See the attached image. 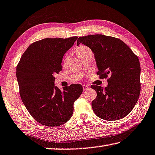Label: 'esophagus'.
I'll list each match as a JSON object with an SVG mask.
<instances>
[{
	"instance_id": "1",
	"label": "esophagus",
	"mask_w": 155,
	"mask_h": 155,
	"mask_svg": "<svg viewBox=\"0 0 155 155\" xmlns=\"http://www.w3.org/2000/svg\"><path fill=\"white\" fill-rule=\"evenodd\" d=\"M82 87H83V89H84V90H87V89H89V87H88V86L86 85V84H83Z\"/></svg>"
}]
</instances>
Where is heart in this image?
<instances>
[{
  "label": "heart",
  "instance_id": "heart-1",
  "mask_svg": "<svg viewBox=\"0 0 155 155\" xmlns=\"http://www.w3.org/2000/svg\"><path fill=\"white\" fill-rule=\"evenodd\" d=\"M91 53V50H90L89 48L84 45H80V46H78L77 48H76V54L78 57H81L84 54H88Z\"/></svg>",
  "mask_w": 155,
  "mask_h": 155
}]
</instances>
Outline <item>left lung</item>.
<instances>
[{
	"label": "left lung",
	"mask_w": 155,
	"mask_h": 155,
	"mask_svg": "<svg viewBox=\"0 0 155 155\" xmlns=\"http://www.w3.org/2000/svg\"><path fill=\"white\" fill-rule=\"evenodd\" d=\"M94 54L97 74L107 78V87L91 85L96 98L91 102L96 115L104 120H117L125 117L137 104L141 91V66L138 57L117 38L91 35L78 38Z\"/></svg>",
	"instance_id": "1"
}]
</instances>
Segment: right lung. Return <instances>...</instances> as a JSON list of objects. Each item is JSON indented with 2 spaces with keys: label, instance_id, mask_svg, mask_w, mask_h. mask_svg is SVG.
Masks as SVG:
<instances>
[{
  "label": "right lung",
  "instance_id": "right-lung-1",
  "mask_svg": "<svg viewBox=\"0 0 155 155\" xmlns=\"http://www.w3.org/2000/svg\"><path fill=\"white\" fill-rule=\"evenodd\" d=\"M78 39L46 38L30 45L16 67L20 96L32 118L41 125L58 127L73 113L74 102L82 94L81 84L63 91L54 86V75L62 70V58Z\"/></svg>",
  "mask_w": 155,
  "mask_h": 155
}]
</instances>
